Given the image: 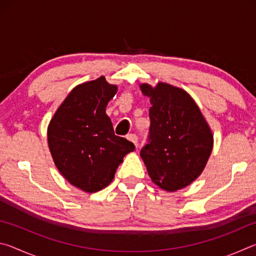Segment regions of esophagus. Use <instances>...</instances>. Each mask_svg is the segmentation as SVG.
I'll list each match as a JSON object with an SVG mask.
<instances>
[{
  "mask_svg": "<svg viewBox=\"0 0 256 256\" xmlns=\"http://www.w3.org/2000/svg\"><path fill=\"white\" fill-rule=\"evenodd\" d=\"M128 141H131L134 144V146H138V136H136V134H128V136H126Z\"/></svg>",
  "mask_w": 256,
  "mask_h": 256,
  "instance_id": "obj_1",
  "label": "esophagus"
}]
</instances>
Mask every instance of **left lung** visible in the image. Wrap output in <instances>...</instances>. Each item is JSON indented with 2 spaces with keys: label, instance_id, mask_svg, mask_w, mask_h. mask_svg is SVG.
<instances>
[{
  "label": "left lung",
  "instance_id": "left-lung-1",
  "mask_svg": "<svg viewBox=\"0 0 256 256\" xmlns=\"http://www.w3.org/2000/svg\"><path fill=\"white\" fill-rule=\"evenodd\" d=\"M140 89L152 105L148 144L140 152L148 174L168 192L184 188L204 170L214 146L211 128L185 90L164 82Z\"/></svg>",
  "mask_w": 256,
  "mask_h": 256
}]
</instances>
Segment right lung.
Instances as JSON below:
<instances>
[{
	"label": "right lung",
	"instance_id": "right-lung-1",
	"mask_svg": "<svg viewBox=\"0 0 256 256\" xmlns=\"http://www.w3.org/2000/svg\"><path fill=\"white\" fill-rule=\"evenodd\" d=\"M118 92L105 76L76 86L60 104L47 128V141L58 172L68 183L94 193L110 184L125 154L136 146L115 136L106 114Z\"/></svg>",
	"mask_w": 256,
	"mask_h": 256
}]
</instances>
